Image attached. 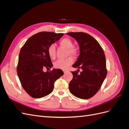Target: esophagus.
Returning a JSON list of instances; mask_svg holds the SVG:
<instances>
[{"instance_id":"esophagus-1","label":"esophagus","mask_w":129,"mask_h":129,"mask_svg":"<svg viewBox=\"0 0 129 129\" xmlns=\"http://www.w3.org/2000/svg\"><path fill=\"white\" fill-rule=\"evenodd\" d=\"M63 73L65 74V73H67V71H66V70H63Z\"/></svg>"}]
</instances>
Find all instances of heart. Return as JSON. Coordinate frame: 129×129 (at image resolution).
Here are the masks:
<instances>
[{
    "label": "heart",
    "mask_w": 129,
    "mask_h": 129,
    "mask_svg": "<svg viewBox=\"0 0 129 129\" xmlns=\"http://www.w3.org/2000/svg\"><path fill=\"white\" fill-rule=\"evenodd\" d=\"M61 46L67 49V55L75 56L77 54V50L73 46V42L71 39L66 38H63L60 41ZM48 53L49 57L54 59L56 57V49L55 45L52 44L48 48ZM73 63V58L69 56L64 59H60L56 61L54 65V67L58 69H67Z\"/></svg>",
    "instance_id": "heart-1"
}]
</instances>
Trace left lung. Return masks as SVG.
Segmentation results:
<instances>
[{
    "instance_id": "8db88e82",
    "label": "left lung",
    "mask_w": 129,
    "mask_h": 129,
    "mask_svg": "<svg viewBox=\"0 0 129 129\" xmlns=\"http://www.w3.org/2000/svg\"><path fill=\"white\" fill-rule=\"evenodd\" d=\"M77 41L80 55L73 67L82 69L72 72L73 78L69 84L70 92L78 98L87 100L99 90L107 74L103 49L90 35L83 32L67 33Z\"/></svg>"
}]
</instances>
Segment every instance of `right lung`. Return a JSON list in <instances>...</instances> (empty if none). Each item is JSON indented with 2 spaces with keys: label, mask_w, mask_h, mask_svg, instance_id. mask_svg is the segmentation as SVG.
<instances>
[{
  "label": "right lung",
  "mask_w": 129,
  "mask_h": 129,
  "mask_svg": "<svg viewBox=\"0 0 129 129\" xmlns=\"http://www.w3.org/2000/svg\"><path fill=\"white\" fill-rule=\"evenodd\" d=\"M63 33L41 32L30 37L19 53L17 74L22 88L33 98L40 99L53 91L55 81L63 75L60 69L44 72L53 66L48 55L50 45L58 41Z\"/></svg>",
  "instance_id": "right-lung-1"
}]
</instances>
